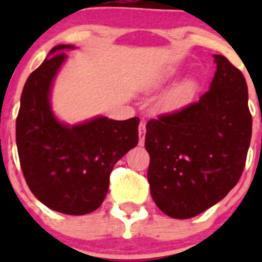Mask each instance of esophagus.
Returning <instances> with one entry per match:
<instances>
[{
    "instance_id": "1",
    "label": "esophagus",
    "mask_w": 262,
    "mask_h": 262,
    "mask_svg": "<svg viewBox=\"0 0 262 262\" xmlns=\"http://www.w3.org/2000/svg\"><path fill=\"white\" fill-rule=\"evenodd\" d=\"M145 143V123L142 122V123L139 124V145L143 147Z\"/></svg>"
}]
</instances>
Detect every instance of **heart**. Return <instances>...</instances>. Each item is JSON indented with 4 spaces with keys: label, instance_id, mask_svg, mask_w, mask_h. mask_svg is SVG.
<instances>
[{
    "label": "heart",
    "instance_id": "obj_1",
    "mask_svg": "<svg viewBox=\"0 0 262 262\" xmlns=\"http://www.w3.org/2000/svg\"><path fill=\"white\" fill-rule=\"evenodd\" d=\"M191 89H193V82H191V81H186V82H184L181 86H178L177 89L173 92L172 97L173 98H181V97H185L186 94L190 93Z\"/></svg>",
    "mask_w": 262,
    "mask_h": 262
}]
</instances>
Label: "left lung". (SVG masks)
<instances>
[{
	"instance_id": "1",
	"label": "left lung",
	"mask_w": 262,
	"mask_h": 262,
	"mask_svg": "<svg viewBox=\"0 0 262 262\" xmlns=\"http://www.w3.org/2000/svg\"><path fill=\"white\" fill-rule=\"evenodd\" d=\"M214 61L209 92L147 123L152 200L174 219L193 217L223 200L244 170L252 136L248 88L226 57L214 55Z\"/></svg>"
}]
</instances>
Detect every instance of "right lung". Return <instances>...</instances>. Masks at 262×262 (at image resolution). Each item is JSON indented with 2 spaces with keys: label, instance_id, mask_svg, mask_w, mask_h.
<instances>
[{
  "label": "right lung",
  "instance_id": "obj_1",
  "mask_svg": "<svg viewBox=\"0 0 262 262\" xmlns=\"http://www.w3.org/2000/svg\"><path fill=\"white\" fill-rule=\"evenodd\" d=\"M59 45L27 78L15 126L20 168L32 194L51 210L84 215L102 205L110 173L119 159L138 145V117L127 120L96 117L62 123L51 106V90L67 60Z\"/></svg>",
  "mask_w": 262,
  "mask_h": 262
}]
</instances>
